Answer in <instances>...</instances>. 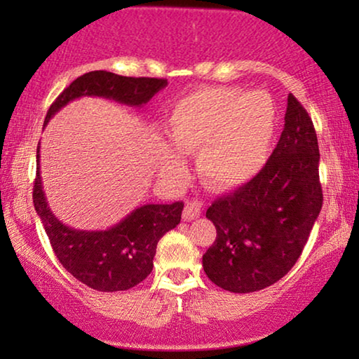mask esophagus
I'll return each mask as SVG.
<instances>
[{
	"instance_id": "obj_1",
	"label": "esophagus",
	"mask_w": 359,
	"mask_h": 359,
	"mask_svg": "<svg viewBox=\"0 0 359 359\" xmlns=\"http://www.w3.org/2000/svg\"><path fill=\"white\" fill-rule=\"evenodd\" d=\"M201 215V203L198 201H191V203H186L184 210H183V219L184 220H194Z\"/></svg>"
}]
</instances>
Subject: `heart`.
Wrapping results in <instances>:
<instances>
[{"instance_id":"b5f03b06","label":"heart","mask_w":359,"mask_h":359,"mask_svg":"<svg viewBox=\"0 0 359 359\" xmlns=\"http://www.w3.org/2000/svg\"><path fill=\"white\" fill-rule=\"evenodd\" d=\"M278 107L263 91L210 86L189 93L170 107L163 126L176 154H196V170L209 188L225 191L255 178L271 155ZM158 171L170 180L184 175L178 155L163 149Z\"/></svg>"}]
</instances>
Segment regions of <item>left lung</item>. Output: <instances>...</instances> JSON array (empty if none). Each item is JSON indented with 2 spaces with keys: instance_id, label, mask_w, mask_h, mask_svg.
Wrapping results in <instances>:
<instances>
[{
  "instance_id": "1",
  "label": "left lung",
  "mask_w": 359,
  "mask_h": 359,
  "mask_svg": "<svg viewBox=\"0 0 359 359\" xmlns=\"http://www.w3.org/2000/svg\"><path fill=\"white\" fill-rule=\"evenodd\" d=\"M318 161L312 119L289 95L284 129L264 168L205 212L217 238L203 255V266L215 286L245 294L286 276L322 209Z\"/></svg>"
}]
</instances>
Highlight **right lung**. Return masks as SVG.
<instances>
[{
  "label": "right lung",
  "mask_w": 359,
  "mask_h": 359,
  "mask_svg": "<svg viewBox=\"0 0 359 359\" xmlns=\"http://www.w3.org/2000/svg\"><path fill=\"white\" fill-rule=\"evenodd\" d=\"M168 85L163 78H132L97 70L78 76L58 95L43 126L68 102L83 96H100L121 104L142 107ZM41 151L37 149V175L34 181V208L42 220L53 253L62 266L101 292L127 291L151 273L156 243L181 220L183 203L145 204L106 230H78L63 224L52 212L41 178Z\"/></svg>",
  "instance_id": "right-lung-1"
}]
</instances>
